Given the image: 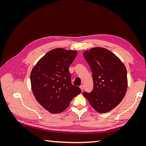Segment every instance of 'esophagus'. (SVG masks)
Here are the masks:
<instances>
[{
  "instance_id": "1",
  "label": "esophagus",
  "mask_w": 146,
  "mask_h": 146,
  "mask_svg": "<svg viewBox=\"0 0 146 146\" xmlns=\"http://www.w3.org/2000/svg\"><path fill=\"white\" fill-rule=\"evenodd\" d=\"M80 88L81 90L83 91V90H84V86H83V85H81V86H80Z\"/></svg>"
}]
</instances>
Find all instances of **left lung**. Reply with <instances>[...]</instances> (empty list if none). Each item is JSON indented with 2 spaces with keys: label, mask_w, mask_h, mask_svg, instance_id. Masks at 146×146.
Listing matches in <instances>:
<instances>
[{
  "label": "left lung",
  "mask_w": 146,
  "mask_h": 146,
  "mask_svg": "<svg viewBox=\"0 0 146 146\" xmlns=\"http://www.w3.org/2000/svg\"><path fill=\"white\" fill-rule=\"evenodd\" d=\"M90 66L94 88L83 96L97 111L105 113L117 106L125 95L128 82L127 69L113 52L103 47H94L83 52Z\"/></svg>",
  "instance_id": "8db88e82"
}]
</instances>
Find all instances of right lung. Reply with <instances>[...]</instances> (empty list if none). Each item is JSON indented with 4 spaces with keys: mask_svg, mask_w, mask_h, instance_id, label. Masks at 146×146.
<instances>
[{
    "mask_svg": "<svg viewBox=\"0 0 146 146\" xmlns=\"http://www.w3.org/2000/svg\"><path fill=\"white\" fill-rule=\"evenodd\" d=\"M77 54L76 50L54 48L44 55L32 70L33 94L38 102L51 113L63 111L82 92L80 88L71 83L69 71Z\"/></svg>",
    "mask_w": 146,
    "mask_h": 146,
    "instance_id": "right-lung-1",
    "label": "right lung"
}]
</instances>
